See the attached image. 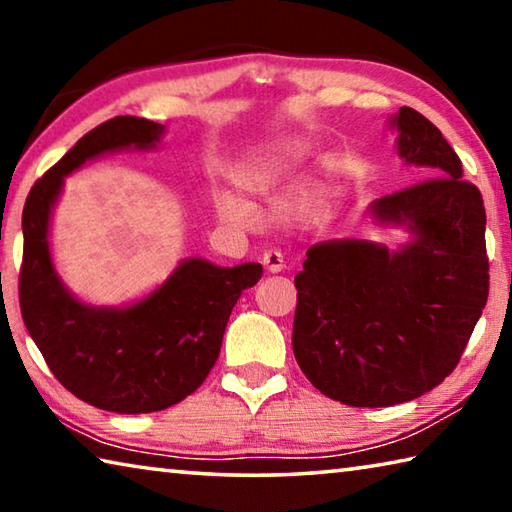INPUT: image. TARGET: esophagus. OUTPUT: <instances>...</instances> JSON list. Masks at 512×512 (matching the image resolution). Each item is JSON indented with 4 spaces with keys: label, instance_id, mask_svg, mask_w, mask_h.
I'll return each mask as SVG.
<instances>
[{
    "label": "esophagus",
    "instance_id": "1",
    "mask_svg": "<svg viewBox=\"0 0 512 512\" xmlns=\"http://www.w3.org/2000/svg\"><path fill=\"white\" fill-rule=\"evenodd\" d=\"M262 264L266 268V273H280L284 268L282 253H277V250H266L262 255Z\"/></svg>",
    "mask_w": 512,
    "mask_h": 512
}]
</instances>
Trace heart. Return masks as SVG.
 I'll return each mask as SVG.
<instances>
[{"label": "heart", "instance_id": "obj_1", "mask_svg": "<svg viewBox=\"0 0 512 512\" xmlns=\"http://www.w3.org/2000/svg\"><path fill=\"white\" fill-rule=\"evenodd\" d=\"M307 151V144L300 140H284L264 146V149L246 155L237 164L235 171H232V180L246 194H268L300 167L302 160L307 158ZM216 210L223 219L230 221H241L246 216L244 201H239L232 194L216 198Z\"/></svg>", "mask_w": 512, "mask_h": 512}]
</instances>
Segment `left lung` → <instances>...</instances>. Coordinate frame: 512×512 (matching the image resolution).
<instances>
[{
    "label": "left lung",
    "instance_id": "left-lung-1",
    "mask_svg": "<svg viewBox=\"0 0 512 512\" xmlns=\"http://www.w3.org/2000/svg\"><path fill=\"white\" fill-rule=\"evenodd\" d=\"M397 153L431 178L377 198L370 214L406 225L411 244L320 241L296 275L293 354L320 393L348 406H393L436 388L461 361L488 300L485 207L431 121L391 117Z\"/></svg>",
    "mask_w": 512,
    "mask_h": 512
}]
</instances>
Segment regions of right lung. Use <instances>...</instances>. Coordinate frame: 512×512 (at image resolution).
<instances>
[{
  "label": "right lung",
  "mask_w": 512,
  "mask_h": 512,
  "mask_svg": "<svg viewBox=\"0 0 512 512\" xmlns=\"http://www.w3.org/2000/svg\"><path fill=\"white\" fill-rule=\"evenodd\" d=\"M164 128L121 115L83 135L24 203L20 309L49 370L69 393L112 413H151L192 395L219 359L225 325L262 264L235 268L185 259L160 289L131 307H90L69 293L49 253V216L67 173L101 153L153 149Z\"/></svg>",
  "instance_id": "add662e5"
}]
</instances>
